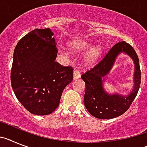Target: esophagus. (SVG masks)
<instances>
[{"mask_svg": "<svg viewBox=\"0 0 147 147\" xmlns=\"http://www.w3.org/2000/svg\"><path fill=\"white\" fill-rule=\"evenodd\" d=\"M80 76H81V73H80V72H79L78 70V69H74V72H73V78L74 79H77V78H80Z\"/></svg>", "mask_w": 147, "mask_h": 147, "instance_id": "esophagus-1", "label": "esophagus"}]
</instances>
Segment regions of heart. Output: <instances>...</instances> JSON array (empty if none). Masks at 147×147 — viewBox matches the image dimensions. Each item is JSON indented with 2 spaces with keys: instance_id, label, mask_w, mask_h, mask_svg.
I'll return each instance as SVG.
<instances>
[{
  "instance_id": "obj_1",
  "label": "heart",
  "mask_w": 147,
  "mask_h": 147,
  "mask_svg": "<svg viewBox=\"0 0 147 147\" xmlns=\"http://www.w3.org/2000/svg\"><path fill=\"white\" fill-rule=\"evenodd\" d=\"M91 47V43L86 40H78L75 41L70 45V48L72 51L79 52V51L86 50ZM102 52L101 46H96L92 48L85 55V61L88 63H94L96 62L98 58L100 57Z\"/></svg>"
}]
</instances>
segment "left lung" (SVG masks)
Returning <instances> with one entry per match:
<instances>
[{"instance_id": "8db88e82", "label": "left lung", "mask_w": 147, "mask_h": 147, "mask_svg": "<svg viewBox=\"0 0 147 147\" xmlns=\"http://www.w3.org/2000/svg\"><path fill=\"white\" fill-rule=\"evenodd\" d=\"M122 51L129 54L135 63V86L128 96H110L104 92L102 78L110 71L117 55ZM141 75L138 57L132 46L125 41L115 44L95 66L81 75L86 85L84 105L88 112L99 119H111L123 114L137 95L141 84Z\"/></svg>"}]
</instances>
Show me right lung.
<instances>
[{"label": "right lung", "mask_w": 147, "mask_h": 147, "mask_svg": "<svg viewBox=\"0 0 147 147\" xmlns=\"http://www.w3.org/2000/svg\"><path fill=\"white\" fill-rule=\"evenodd\" d=\"M49 29H35L23 37L13 55L11 84L26 110L47 115L59 106L63 89L73 80V68L56 62L55 40Z\"/></svg>", "instance_id": "obj_1"}]
</instances>
